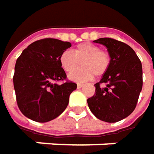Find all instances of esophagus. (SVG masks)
<instances>
[{
	"instance_id": "obj_1",
	"label": "esophagus",
	"mask_w": 154,
	"mask_h": 154,
	"mask_svg": "<svg viewBox=\"0 0 154 154\" xmlns=\"http://www.w3.org/2000/svg\"><path fill=\"white\" fill-rule=\"evenodd\" d=\"M82 86H83V84H82V83H77V88H81Z\"/></svg>"
}]
</instances>
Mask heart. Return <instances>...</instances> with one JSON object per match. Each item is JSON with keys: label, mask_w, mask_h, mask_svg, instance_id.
<instances>
[{"label": "heart", "mask_w": 154, "mask_h": 154, "mask_svg": "<svg viewBox=\"0 0 154 154\" xmlns=\"http://www.w3.org/2000/svg\"><path fill=\"white\" fill-rule=\"evenodd\" d=\"M82 63L83 68L75 71ZM61 67L67 73H72L69 79L77 82H86L93 78L94 75L101 76L107 71L110 58L107 53L101 51L94 44L84 42L76 47L74 52L65 51L60 57Z\"/></svg>", "instance_id": "b5f03b06"}]
</instances>
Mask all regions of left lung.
Listing matches in <instances>:
<instances>
[{
  "mask_svg": "<svg viewBox=\"0 0 154 154\" xmlns=\"http://www.w3.org/2000/svg\"><path fill=\"white\" fill-rule=\"evenodd\" d=\"M94 42L106 48L110 64L94 84L95 94L88 99V105L97 119L116 123L130 116L136 106L142 88L141 62L135 51L122 42L105 37Z\"/></svg>",
  "mask_w": 154,
  "mask_h": 154,
  "instance_id": "1",
  "label": "left lung"
}]
</instances>
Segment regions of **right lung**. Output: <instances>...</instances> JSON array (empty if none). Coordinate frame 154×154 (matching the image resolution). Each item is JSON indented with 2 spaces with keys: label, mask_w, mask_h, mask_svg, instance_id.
<instances>
[{
  "label": "right lung",
  "mask_w": 154,
  "mask_h": 154,
  "mask_svg": "<svg viewBox=\"0 0 154 154\" xmlns=\"http://www.w3.org/2000/svg\"><path fill=\"white\" fill-rule=\"evenodd\" d=\"M70 47L69 42L46 38L29 44L18 58L14 90L19 110L29 119L46 123L59 117L67 107L77 84L54 82L66 78L60 57Z\"/></svg>",
  "instance_id": "add662e5"
}]
</instances>
